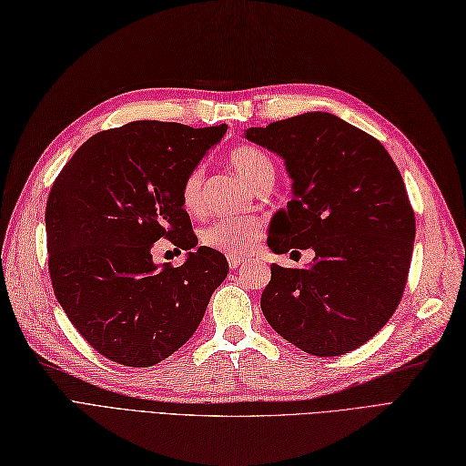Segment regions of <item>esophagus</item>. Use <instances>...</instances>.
<instances>
[{
    "instance_id": "34e87169",
    "label": "esophagus",
    "mask_w": 466,
    "mask_h": 466,
    "mask_svg": "<svg viewBox=\"0 0 466 466\" xmlns=\"http://www.w3.org/2000/svg\"><path fill=\"white\" fill-rule=\"evenodd\" d=\"M246 263L244 258H236V255H228V267L232 268V271H236L238 267H242Z\"/></svg>"
}]
</instances>
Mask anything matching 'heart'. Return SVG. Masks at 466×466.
<instances>
[{"instance_id": "1", "label": "heart", "mask_w": 466, "mask_h": 466, "mask_svg": "<svg viewBox=\"0 0 466 466\" xmlns=\"http://www.w3.org/2000/svg\"><path fill=\"white\" fill-rule=\"evenodd\" d=\"M230 167L251 187L261 186L265 179L275 177L273 160L261 148L239 145L228 155ZM179 201L187 213H199L203 207V167L191 168L179 186ZM265 234V224L253 217L218 218L201 232V242L220 253L244 258L258 249Z\"/></svg>"}]
</instances>
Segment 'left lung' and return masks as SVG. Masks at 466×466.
<instances>
[{"instance_id": "obj_1", "label": "left lung", "mask_w": 466, "mask_h": 466, "mask_svg": "<svg viewBox=\"0 0 466 466\" xmlns=\"http://www.w3.org/2000/svg\"><path fill=\"white\" fill-rule=\"evenodd\" d=\"M246 137L280 155L294 179L268 248L315 251L306 268L271 265L265 319L313 356L362 347L391 319L412 259L416 220L397 164L370 133L327 112L249 127Z\"/></svg>"}]
</instances>
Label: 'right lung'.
Wrapping results in <instances>:
<instances>
[{"label":"right lung","instance_id":"right-lung-1","mask_svg":"<svg viewBox=\"0 0 466 466\" xmlns=\"http://www.w3.org/2000/svg\"><path fill=\"white\" fill-rule=\"evenodd\" d=\"M227 129L131 122L93 135L56 177L46 205L54 294L112 362L148 368L174 354L228 275L227 258L205 246L179 267L151 253L162 238L198 246L179 186Z\"/></svg>","mask_w":466,"mask_h":466}]
</instances>
